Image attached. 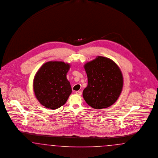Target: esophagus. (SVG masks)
Instances as JSON below:
<instances>
[{"instance_id":"esophagus-1","label":"esophagus","mask_w":158,"mask_h":158,"mask_svg":"<svg viewBox=\"0 0 158 158\" xmlns=\"http://www.w3.org/2000/svg\"><path fill=\"white\" fill-rule=\"evenodd\" d=\"M76 94L78 95V96H81L82 94V93L81 91H77L76 92Z\"/></svg>"}]
</instances>
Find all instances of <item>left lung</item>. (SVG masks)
Here are the masks:
<instances>
[{"label":"left lung","instance_id":"obj_1","mask_svg":"<svg viewBox=\"0 0 158 158\" xmlns=\"http://www.w3.org/2000/svg\"><path fill=\"white\" fill-rule=\"evenodd\" d=\"M84 68L88 78V85L82 92L85 102L95 109L113 105L123 87V74L118 65L109 58L97 56Z\"/></svg>","mask_w":158,"mask_h":158}]
</instances>
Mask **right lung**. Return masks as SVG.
<instances>
[{"label":"right lung","instance_id":"1","mask_svg":"<svg viewBox=\"0 0 158 158\" xmlns=\"http://www.w3.org/2000/svg\"><path fill=\"white\" fill-rule=\"evenodd\" d=\"M71 65L64 61L44 63L36 72L33 82L35 96L40 103L48 109L60 108L72 93L67 74Z\"/></svg>","mask_w":158,"mask_h":158}]
</instances>
